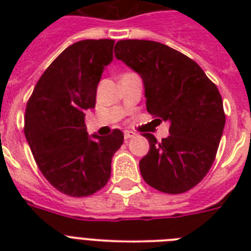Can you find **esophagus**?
Wrapping results in <instances>:
<instances>
[{
	"label": "esophagus",
	"instance_id": "34e87169",
	"mask_svg": "<svg viewBox=\"0 0 251 251\" xmlns=\"http://www.w3.org/2000/svg\"><path fill=\"white\" fill-rule=\"evenodd\" d=\"M124 137H125V139L127 141V139H130V138L135 137V133H133V131H125Z\"/></svg>",
	"mask_w": 251,
	"mask_h": 251
}]
</instances>
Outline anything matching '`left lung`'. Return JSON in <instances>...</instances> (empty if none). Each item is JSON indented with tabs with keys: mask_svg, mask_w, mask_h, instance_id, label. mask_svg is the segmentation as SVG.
I'll use <instances>...</instances> for the list:
<instances>
[{
	"mask_svg": "<svg viewBox=\"0 0 251 251\" xmlns=\"http://www.w3.org/2000/svg\"><path fill=\"white\" fill-rule=\"evenodd\" d=\"M114 53L141 75L149 113L171 124L161 142L143 133L150 151L142 177L168 194L190 190L210 171L226 125L218 87L195 61L157 41L120 40Z\"/></svg>",
	"mask_w": 251,
	"mask_h": 251,
	"instance_id": "obj_1",
	"label": "left lung"
}]
</instances>
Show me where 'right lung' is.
I'll return each mask as SVG.
<instances>
[{"label":"right lung","mask_w":251,"mask_h":251,"mask_svg":"<svg viewBox=\"0 0 251 251\" xmlns=\"http://www.w3.org/2000/svg\"><path fill=\"white\" fill-rule=\"evenodd\" d=\"M114 40H82L68 47L44 72L25 106V135L48 182L70 197H87L110 178L124 134L92 138L84 124L96 101L104 68L113 60Z\"/></svg>","instance_id":"obj_1"}]
</instances>
